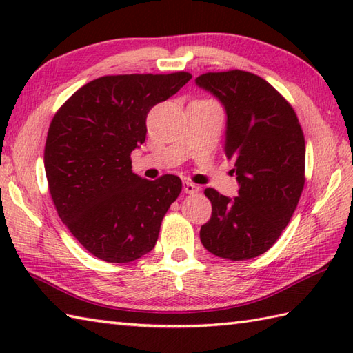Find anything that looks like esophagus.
Segmentation results:
<instances>
[{
    "label": "esophagus",
    "mask_w": 353,
    "mask_h": 353,
    "mask_svg": "<svg viewBox=\"0 0 353 353\" xmlns=\"http://www.w3.org/2000/svg\"><path fill=\"white\" fill-rule=\"evenodd\" d=\"M183 191L186 194H197L200 191V186H197L196 183H191L188 181L183 182Z\"/></svg>",
    "instance_id": "esophagus-1"
}]
</instances>
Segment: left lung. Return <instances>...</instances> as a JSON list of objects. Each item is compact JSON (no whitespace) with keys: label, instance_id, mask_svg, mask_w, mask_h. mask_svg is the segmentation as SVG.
<instances>
[{"label":"left lung","instance_id":"1","mask_svg":"<svg viewBox=\"0 0 353 353\" xmlns=\"http://www.w3.org/2000/svg\"><path fill=\"white\" fill-rule=\"evenodd\" d=\"M196 85L226 112L224 153L235 161L238 196L205 191L212 215L201 244L232 261L256 258L287 228L305 183V138L294 110L264 79L245 71L208 72Z\"/></svg>","mask_w":353,"mask_h":353}]
</instances>
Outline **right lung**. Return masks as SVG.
<instances>
[{
	"label": "right lung",
	"mask_w": 353,
	"mask_h": 353,
	"mask_svg": "<svg viewBox=\"0 0 353 353\" xmlns=\"http://www.w3.org/2000/svg\"><path fill=\"white\" fill-rule=\"evenodd\" d=\"M191 77H100L74 92L52 118L43 154L51 199L65 226L95 258L123 264L154 247L182 181L134 174L130 153L145 141L150 109Z\"/></svg>",
	"instance_id": "right-lung-1"
}]
</instances>
